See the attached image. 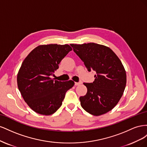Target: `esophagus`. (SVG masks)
Listing matches in <instances>:
<instances>
[{"mask_svg": "<svg viewBox=\"0 0 147 147\" xmlns=\"http://www.w3.org/2000/svg\"><path fill=\"white\" fill-rule=\"evenodd\" d=\"M82 84V81H80L79 82H75V86H78V85H80V84Z\"/></svg>", "mask_w": 147, "mask_h": 147, "instance_id": "obj_1", "label": "esophagus"}]
</instances>
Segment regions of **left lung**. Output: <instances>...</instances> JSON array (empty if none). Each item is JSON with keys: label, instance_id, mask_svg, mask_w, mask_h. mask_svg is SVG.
I'll use <instances>...</instances> for the list:
<instances>
[{"label": "left lung", "instance_id": "1", "mask_svg": "<svg viewBox=\"0 0 147 147\" xmlns=\"http://www.w3.org/2000/svg\"><path fill=\"white\" fill-rule=\"evenodd\" d=\"M70 45L89 72L96 73L94 82L83 83L87 93L80 97L82 108L94 116L107 113L118 104L126 87V74L121 61L104 45L94 43Z\"/></svg>", "mask_w": 147, "mask_h": 147}]
</instances>
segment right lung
<instances>
[{"label":"right lung","mask_w":147,"mask_h":147,"mask_svg":"<svg viewBox=\"0 0 147 147\" xmlns=\"http://www.w3.org/2000/svg\"><path fill=\"white\" fill-rule=\"evenodd\" d=\"M69 45H40L26 57L17 75L19 91L29 107L37 113L50 115L61 106L72 80L59 82L51 78L59 64L72 51Z\"/></svg>","instance_id":"right-lung-1"}]
</instances>
